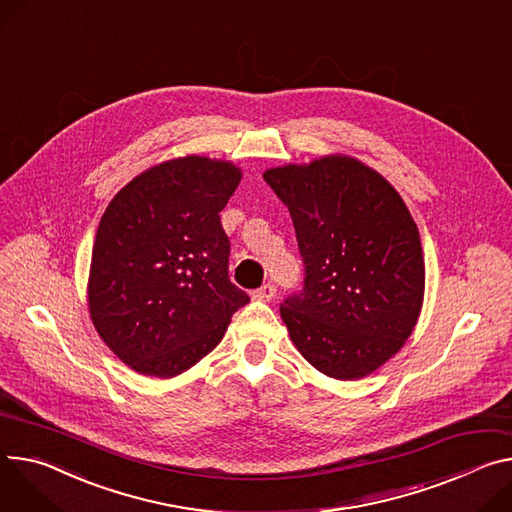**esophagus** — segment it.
Here are the masks:
<instances>
[{
  "instance_id": "obj_1",
  "label": "esophagus",
  "mask_w": 512,
  "mask_h": 512,
  "mask_svg": "<svg viewBox=\"0 0 512 512\" xmlns=\"http://www.w3.org/2000/svg\"><path fill=\"white\" fill-rule=\"evenodd\" d=\"M275 286L271 284V282H267V284H263L259 290H255L253 292V298H257V300H265V302H269V300H273L275 298Z\"/></svg>"
}]
</instances>
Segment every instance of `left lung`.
Here are the masks:
<instances>
[{"label":"left lung","mask_w":512,"mask_h":512,"mask_svg":"<svg viewBox=\"0 0 512 512\" xmlns=\"http://www.w3.org/2000/svg\"><path fill=\"white\" fill-rule=\"evenodd\" d=\"M296 228L302 290L282 318L302 357L324 376L357 380L410 337L425 294L418 228L392 185L349 157L263 173Z\"/></svg>","instance_id":"8db88e82"}]
</instances>
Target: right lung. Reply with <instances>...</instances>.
<instances>
[{
    "label": "right lung",
    "mask_w": 512,
    "mask_h": 512,
    "mask_svg": "<svg viewBox=\"0 0 512 512\" xmlns=\"http://www.w3.org/2000/svg\"><path fill=\"white\" fill-rule=\"evenodd\" d=\"M239 181L235 165L192 155L134 177L108 204L91 251L89 314L138 374L190 369L249 302L228 277L220 224Z\"/></svg>",
    "instance_id": "1"
}]
</instances>
